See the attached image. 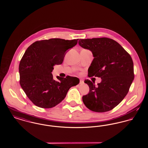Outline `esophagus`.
<instances>
[{
    "label": "esophagus",
    "instance_id": "34e87169",
    "mask_svg": "<svg viewBox=\"0 0 148 148\" xmlns=\"http://www.w3.org/2000/svg\"><path fill=\"white\" fill-rule=\"evenodd\" d=\"M80 84H84V81L83 80H80V83H79Z\"/></svg>",
    "mask_w": 148,
    "mask_h": 148
}]
</instances>
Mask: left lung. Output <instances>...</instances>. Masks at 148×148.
<instances>
[{
	"label": "left lung",
	"mask_w": 148,
	"mask_h": 148,
	"mask_svg": "<svg viewBox=\"0 0 148 148\" xmlns=\"http://www.w3.org/2000/svg\"><path fill=\"white\" fill-rule=\"evenodd\" d=\"M78 43L90 50L94 57L88 69V77L101 79L98 85L95 82L85 80L89 92L83 97V101L92 112L111 110L127 95L134 80L132 58L118 42L110 38L80 39Z\"/></svg>",
	"instance_id": "left-lung-1"
}]
</instances>
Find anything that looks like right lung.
I'll return each mask as SVG.
<instances>
[{"instance_id": "1", "label": "right lung", "mask_w": 148, "mask_h": 148, "mask_svg": "<svg viewBox=\"0 0 148 148\" xmlns=\"http://www.w3.org/2000/svg\"><path fill=\"white\" fill-rule=\"evenodd\" d=\"M77 39L53 38L36 41L26 50L19 66L20 84L30 101L42 108H51L65 98L71 87L79 83L77 77H57L51 72L55 65L63 62L67 50L77 43Z\"/></svg>"}]
</instances>
